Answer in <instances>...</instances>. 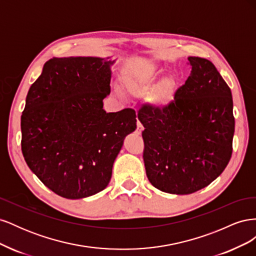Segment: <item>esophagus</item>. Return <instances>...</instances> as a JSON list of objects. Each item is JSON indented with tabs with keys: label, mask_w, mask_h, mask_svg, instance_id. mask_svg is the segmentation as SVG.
Wrapping results in <instances>:
<instances>
[{
	"label": "esophagus",
	"mask_w": 256,
	"mask_h": 256,
	"mask_svg": "<svg viewBox=\"0 0 256 256\" xmlns=\"http://www.w3.org/2000/svg\"><path fill=\"white\" fill-rule=\"evenodd\" d=\"M143 129H144V128H143V125H142V124H141L140 122L138 120V122H136V134H141Z\"/></svg>",
	"instance_id": "1"
}]
</instances>
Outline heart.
Instances as JSON below:
<instances>
[{
	"instance_id": "obj_1",
	"label": "heart",
	"mask_w": 256,
	"mask_h": 256,
	"mask_svg": "<svg viewBox=\"0 0 256 256\" xmlns=\"http://www.w3.org/2000/svg\"><path fill=\"white\" fill-rule=\"evenodd\" d=\"M161 72L162 69L157 66H147L127 76L125 88L134 96H143L150 92V102L158 108H166L174 100L177 84L172 76H166L154 84Z\"/></svg>"
}]
</instances>
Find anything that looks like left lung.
<instances>
[{"instance_id":"1","label":"left lung","mask_w":256,"mask_h":256,"mask_svg":"<svg viewBox=\"0 0 256 256\" xmlns=\"http://www.w3.org/2000/svg\"><path fill=\"white\" fill-rule=\"evenodd\" d=\"M191 74L172 104L142 106L143 159L154 188L190 194L205 188L226 168L233 152L235 118L226 82L210 60L188 58Z\"/></svg>"}]
</instances>
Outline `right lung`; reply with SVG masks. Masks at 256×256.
<instances>
[{
    "mask_svg": "<svg viewBox=\"0 0 256 256\" xmlns=\"http://www.w3.org/2000/svg\"><path fill=\"white\" fill-rule=\"evenodd\" d=\"M113 63L92 56L54 58L28 90L21 115L23 157L42 182L63 198L102 191L124 138L136 127L134 109H102Z\"/></svg>",
    "mask_w": 256,
    "mask_h": 256,
    "instance_id": "right-lung-1",
    "label": "right lung"
}]
</instances>
